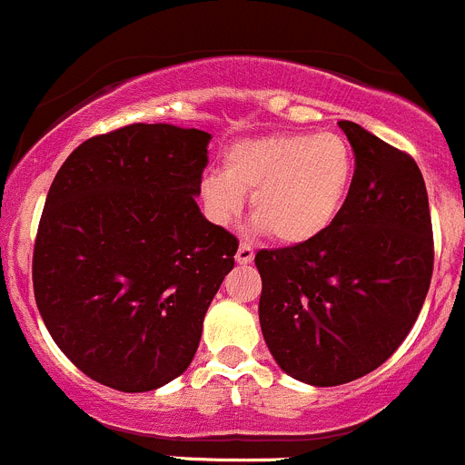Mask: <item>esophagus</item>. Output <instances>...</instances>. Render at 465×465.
I'll use <instances>...</instances> for the list:
<instances>
[{
  "mask_svg": "<svg viewBox=\"0 0 465 465\" xmlns=\"http://www.w3.org/2000/svg\"><path fill=\"white\" fill-rule=\"evenodd\" d=\"M253 249H251L249 244H240V249H237V255H235V260L240 264H249V262H253Z\"/></svg>",
  "mask_w": 465,
  "mask_h": 465,
  "instance_id": "34e87169",
  "label": "esophagus"
}]
</instances>
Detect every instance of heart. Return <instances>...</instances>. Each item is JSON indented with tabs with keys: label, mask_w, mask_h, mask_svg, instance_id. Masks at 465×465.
I'll list each match as a JSON object with an SVG mask.
<instances>
[{
	"label": "heart",
	"mask_w": 465,
	"mask_h": 465,
	"mask_svg": "<svg viewBox=\"0 0 465 465\" xmlns=\"http://www.w3.org/2000/svg\"><path fill=\"white\" fill-rule=\"evenodd\" d=\"M353 180V153L335 132L272 134L242 141L225 154V173H207L201 201L228 225L251 193V212L281 244L315 242L338 221Z\"/></svg>",
	"instance_id": "b5f03b06"
}]
</instances>
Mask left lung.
Returning <instances> with one entry per match:
<instances>
[{
  "label": "left lung",
  "mask_w": 465,
  "mask_h": 465,
  "mask_svg": "<svg viewBox=\"0 0 465 465\" xmlns=\"http://www.w3.org/2000/svg\"><path fill=\"white\" fill-rule=\"evenodd\" d=\"M356 154L338 221L315 242L258 251L260 326L292 379L340 386L377 370L413 329L434 272V235L413 157L351 121Z\"/></svg>",
  "instance_id": "8db88e82"
}]
</instances>
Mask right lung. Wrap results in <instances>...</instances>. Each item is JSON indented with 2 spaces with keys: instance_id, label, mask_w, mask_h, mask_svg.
I'll return each mask as SVG.
<instances>
[{
  "instance_id": "obj_1",
  "label": "right lung",
  "mask_w": 465,
  "mask_h": 465,
  "mask_svg": "<svg viewBox=\"0 0 465 465\" xmlns=\"http://www.w3.org/2000/svg\"><path fill=\"white\" fill-rule=\"evenodd\" d=\"M203 130L134 123L70 153L34 246V294L61 351L123 392L166 386L189 368L235 235L198 207Z\"/></svg>"
}]
</instances>
